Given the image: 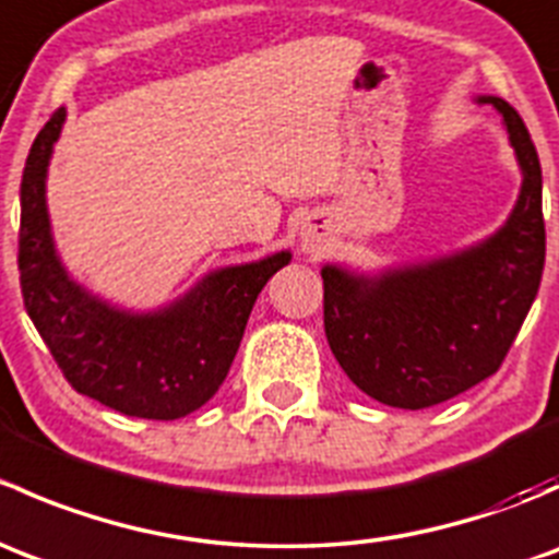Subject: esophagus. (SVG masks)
Masks as SVG:
<instances>
[{"instance_id":"1","label":"esophagus","mask_w":559,"mask_h":559,"mask_svg":"<svg viewBox=\"0 0 559 559\" xmlns=\"http://www.w3.org/2000/svg\"><path fill=\"white\" fill-rule=\"evenodd\" d=\"M330 240V218L321 213H311L300 227V243L308 253H319Z\"/></svg>"}]
</instances>
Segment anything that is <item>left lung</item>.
Returning a JSON list of instances; mask_svg holds the SVG:
<instances>
[{
    "instance_id": "8db88e82",
    "label": "left lung",
    "mask_w": 559,
    "mask_h": 559,
    "mask_svg": "<svg viewBox=\"0 0 559 559\" xmlns=\"http://www.w3.org/2000/svg\"><path fill=\"white\" fill-rule=\"evenodd\" d=\"M478 103L503 116L522 170L503 227L462 251L373 275L321 267L332 354L354 384L392 408H430L489 379L538 295L546 257L538 154L506 99L484 94Z\"/></svg>"
}]
</instances>
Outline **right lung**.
<instances>
[{"label": "right lung", "mask_w": 559, "mask_h": 559, "mask_svg": "<svg viewBox=\"0 0 559 559\" xmlns=\"http://www.w3.org/2000/svg\"><path fill=\"white\" fill-rule=\"evenodd\" d=\"M64 118L61 107L39 129L21 180L19 270L26 313L72 389L127 416L180 419L224 384L259 292L292 253L213 270L156 311H127L92 295L56 251L45 200Z\"/></svg>", "instance_id": "1"}]
</instances>
